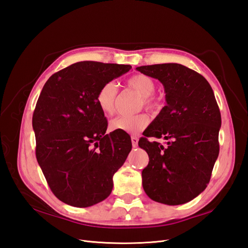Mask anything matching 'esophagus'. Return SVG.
<instances>
[{"instance_id": "obj_1", "label": "esophagus", "mask_w": 248, "mask_h": 248, "mask_svg": "<svg viewBox=\"0 0 248 248\" xmlns=\"http://www.w3.org/2000/svg\"><path fill=\"white\" fill-rule=\"evenodd\" d=\"M131 142H132V147L133 148H137L138 147V142H139L138 137H131Z\"/></svg>"}]
</instances>
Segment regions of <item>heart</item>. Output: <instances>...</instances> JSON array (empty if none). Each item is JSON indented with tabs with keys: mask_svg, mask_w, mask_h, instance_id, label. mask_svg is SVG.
I'll return each mask as SVG.
<instances>
[{
	"mask_svg": "<svg viewBox=\"0 0 248 248\" xmlns=\"http://www.w3.org/2000/svg\"><path fill=\"white\" fill-rule=\"evenodd\" d=\"M127 86L141 96V104L148 108L155 107V101L151 95L155 91L154 81L142 74H138L127 80ZM118 99V87L116 82L108 81L99 89L96 96V101L103 114L110 116L116 110ZM149 124V118L145 114L134 116H119L109 122V128L112 131L126 132L129 134H137L144 130Z\"/></svg>",
	"mask_w": 248,
	"mask_h": 248,
	"instance_id": "1",
	"label": "heart"
}]
</instances>
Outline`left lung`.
Returning <instances> with one entry per match:
<instances>
[{"label":"left lung","mask_w":248,"mask_h":248,"mask_svg":"<svg viewBox=\"0 0 248 248\" xmlns=\"http://www.w3.org/2000/svg\"><path fill=\"white\" fill-rule=\"evenodd\" d=\"M137 70L161 82L167 101L139 140L149 155L141 171L142 187L155 202L185 204L206 189L219 153L221 116L213 90L204 77L181 64L140 66ZM148 137H163L167 146Z\"/></svg>","instance_id":"left-lung-1"}]
</instances>
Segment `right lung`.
<instances>
[{
    "label": "right lung",
    "mask_w": 248,
    "mask_h": 248,
    "mask_svg": "<svg viewBox=\"0 0 248 248\" xmlns=\"http://www.w3.org/2000/svg\"><path fill=\"white\" fill-rule=\"evenodd\" d=\"M130 65L86 61L52 74L33 114L36 158L49 188L67 205L93 206L112 190V177L131 151L126 133L106 134L96 96Z\"/></svg>",
    "instance_id": "add662e5"
}]
</instances>
